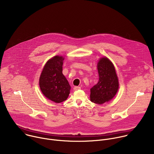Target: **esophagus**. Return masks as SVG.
Returning a JSON list of instances; mask_svg holds the SVG:
<instances>
[{"instance_id":"34e87169","label":"esophagus","mask_w":154,"mask_h":154,"mask_svg":"<svg viewBox=\"0 0 154 154\" xmlns=\"http://www.w3.org/2000/svg\"><path fill=\"white\" fill-rule=\"evenodd\" d=\"M81 88L80 86H74V91H77L78 90H80Z\"/></svg>"}]
</instances>
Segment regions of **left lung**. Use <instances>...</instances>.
Returning a JSON list of instances; mask_svg holds the SVG:
<instances>
[{"instance_id":"8db88e82","label":"left lung","mask_w":154,"mask_h":154,"mask_svg":"<svg viewBox=\"0 0 154 154\" xmlns=\"http://www.w3.org/2000/svg\"><path fill=\"white\" fill-rule=\"evenodd\" d=\"M99 82L90 91V100L102 104L112 100L119 88V82L114 65L106 57L102 58L97 63Z\"/></svg>"}]
</instances>
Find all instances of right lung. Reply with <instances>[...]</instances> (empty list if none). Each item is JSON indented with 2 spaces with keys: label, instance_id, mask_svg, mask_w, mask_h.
Listing matches in <instances>:
<instances>
[{
  "label": "right lung",
  "instance_id": "right-lung-1",
  "mask_svg": "<svg viewBox=\"0 0 154 154\" xmlns=\"http://www.w3.org/2000/svg\"><path fill=\"white\" fill-rule=\"evenodd\" d=\"M63 60L64 58L58 55L49 60L39 80L40 89L44 96L55 103L66 100L70 93L71 86L62 73Z\"/></svg>",
  "mask_w": 154,
  "mask_h": 154
}]
</instances>
